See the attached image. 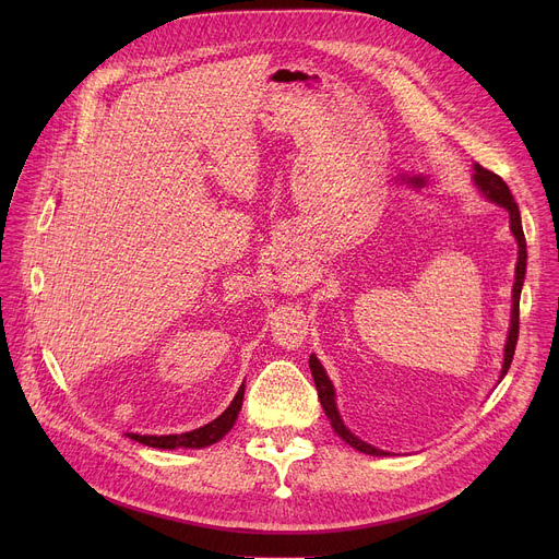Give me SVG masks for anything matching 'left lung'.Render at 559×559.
Segmentation results:
<instances>
[{
	"label": "left lung",
	"mask_w": 559,
	"mask_h": 559,
	"mask_svg": "<svg viewBox=\"0 0 559 559\" xmlns=\"http://www.w3.org/2000/svg\"><path fill=\"white\" fill-rule=\"evenodd\" d=\"M474 183L478 186V190L493 203L501 205V209H506L510 213V228L514 233L516 238V245H519V262H516V276H514V289H512V324H510V333H508V342H506V356H503V373L501 378L508 373L510 365H512V358H514V348H516V340H519V299H521V287H523V278H525V260H527V251H525V235H523V226H521V215H519V205L510 192V188L506 186V181L501 179V176L485 169L483 165L476 163V171H474ZM310 371H312V378H314V385H317V394H319V401H321V407H324L326 417L331 419V426L333 430L344 439V442L348 447L358 449L360 453H367V455H390L385 451H380L367 442H362L360 437H356L354 432H350L340 413H337V403H335V390H333V383L331 378L326 376V369L321 367V362L317 360V356H310Z\"/></svg>",
	"instance_id": "obj_1"
}]
</instances>
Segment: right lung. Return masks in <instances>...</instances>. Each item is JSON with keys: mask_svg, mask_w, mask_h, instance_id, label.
<instances>
[{"mask_svg": "<svg viewBox=\"0 0 559 559\" xmlns=\"http://www.w3.org/2000/svg\"><path fill=\"white\" fill-rule=\"evenodd\" d=\"M242 399H245V385L235 394V399L230 401V405L224 409V413L213 419L211 424H205L201 428H194L190 432H181V435H138V432H129L131 439L135 442L144 444V447H154V449H203L211 447L233 428L235 419H238V413L242 409Z\"/></svg>", "mask_w": 559, "mask_h": 559, "instance_id": "obj_1", "label": "right lung"}]
</instances>
